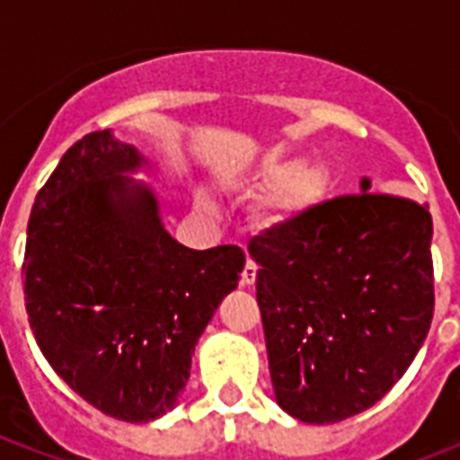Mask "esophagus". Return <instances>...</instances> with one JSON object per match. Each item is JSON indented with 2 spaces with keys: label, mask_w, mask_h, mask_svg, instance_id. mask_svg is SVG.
<instances>
[{
  "label": "esophagus",
  "mask_w": 460,
  "mask_h": 460,
  "mask_svg": "<svg viewBox=\"0 0 460 460\" xmlns=\"http://www.w3.org/2000/svg\"><path fill=\"white\" fill-rule=\"evenodd\" d=\"M255 277H258V265L248 260L243 267V272H241V287H252L255 284Z\"/></svg>",
  "instance_id": "obj_1"
}]
</instances>
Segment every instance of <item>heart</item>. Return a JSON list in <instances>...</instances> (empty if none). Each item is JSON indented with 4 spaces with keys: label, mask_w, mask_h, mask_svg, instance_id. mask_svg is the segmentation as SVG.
I'll return each mask as SVG.
<instances>
[{
    "label": "heart",
    "mask_w": 460,
    "mask_h": 460,
    "mask_svg": "<svg viewBox=\"0 0 460 460\" xmlns=\"http://www.w3.org/2000/svg\"><path fill=\"white\" fill-rule=\"evenodd\" d=\"M248 186L267 190L258 219L267 229H287L322 208L332 190L327 166L307 164L301 157H265L248 176Z\"/></svg>",
    "instance_id": "obj_1"
}]
</instances>
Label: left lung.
I'll use <instances>...</instances> for the list:
<instances>
[{"label":"left lung","instance_id":"1","mask_svg":"<svg viewBox=\"0 0 460 460\" xmlns=\"http://www.w3.org/2000/svg\"><path fill=\"white\" fill-rule=\"evenodd\" d=\"M432 217L370 193L322 202L252 238L258 305L277 403L310 425L346 420L392 389L435 314Z\"/></svg>","mask_w":460,"mask_h":460}]
</instances>
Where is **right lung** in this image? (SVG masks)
I'll use <instances>...</instances> for the list:
<instances>
[{"label": "right lung", "mask_w": 460, "mask_h": 460, "mask_svg": "<svg viewBox=\"0 0 460 460\" xmlns=\"http://www.w3.org/2000/svg\"><path fill=\"white\" fill-rule=\"evenodd\" d=\"M147 164L111 131L83 136L40 188L25 241V310L52 370L126 422L179 403L195 343L243 272L236 245L193 251L164 229Z\"/></svg>", "instance_id": "right-lung-1"}]
</instances>
